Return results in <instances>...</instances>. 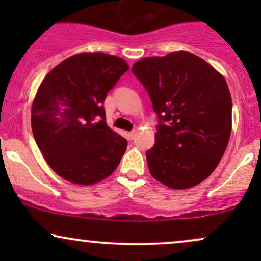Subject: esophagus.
<instances>
[{
  "mask_svg": "<svg viewBox=\"0 0 261 261\" xmlns=\"http://www.w3.org/2000/svg\"><path fill=\"white\" fill-rule=\"evenodd\" d=\"M136 131H131V133H128V139H130V140H134L135 139V136H136Z\"/></svg>",
  "mask_w": 261,
  "mask_h": 261,
  "instance_id": "obj_1",
  "label": "esophagus"
}]
</instances>
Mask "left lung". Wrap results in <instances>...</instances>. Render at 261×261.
<instances>
[{
    "label": "left lung",
    "instance_id": "8db88e82",
    "mask_svg": "<svg viewBox=\"0 0 261 261\" xmlns=\"http://www.w3.org/2000/svg\"><path fill=\"white\" fill-rule=\"evenodd\" d=\"M131 70L160 118L155 145L146 153L151 175L176 190L200 184L216 169L232 131L224 77L188 51L141 59Z\"/></svg>",
    "mask_w": 261,
    "mask_h": 261
}]
</instances>
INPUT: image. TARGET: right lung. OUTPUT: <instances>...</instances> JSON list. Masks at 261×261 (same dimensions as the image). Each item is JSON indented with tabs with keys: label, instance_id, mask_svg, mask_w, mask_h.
Returning a JSON list of instances; mask_svg holds the SVG:
<instances>
[{
	"label": "right lung",
	"instance_id": "right-lung-1",
	"mask_svg": "<svg viewBox=\"0 0 261 261\" xmlns=\"http://www.w3.org/2000/svg\"><path fill=\"white\" fill-rule=\"evenodd\" d=\"M128 70L124 59L81 53L54 67L32 104V130L56 174L79 185L97 184L118 168L127 141L106 122L107 93Z\"/></svg>",
	"mask_w": 261,
	"mask_h": 261
}]
</instances>
